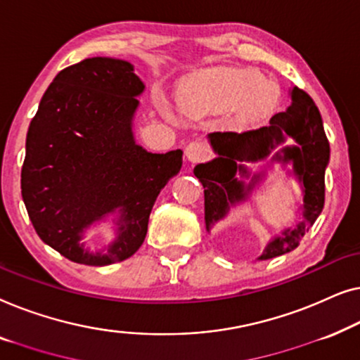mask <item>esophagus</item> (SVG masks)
Wrapping results in <instances>:
<instances>
[{"label":"esophagus","instance_id":"obj_1","mask_svg":"<svg viewBox=\"0 0 360 360\" xmlns=\"http://www.w3.org/2000/svg\"><path fill=\"white\" fill-rule=\"evenodd\" d=\"M210 155V150L207 143L204 141H191L189 145L186 146V158L191 161V163H200V161L207 160V156Z\"/></svg>","mask_w":360,"mask_h":360}]
</instances>
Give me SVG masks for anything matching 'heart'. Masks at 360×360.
I'll return each instance as SVG.
<instances>
[{"label": "heart", "instance_id": "obj_1", "mask_svg": "<svg viewBox=\"0 0 360 360\" xmlns=\"http://www.w3.org/2000/svg\"><path fill=\"white\" fill-rule=\"evenodd\" d=\"M279 98V88L272 81L264 79L261 73L255 70H231L210 77L195 93L182 94L181 105L191 112L200 101L219 105L240 104L241 115L257 120L274 110Z\"/></svg>", "mask_w": 360, "mask_h": 360}]
</instances>
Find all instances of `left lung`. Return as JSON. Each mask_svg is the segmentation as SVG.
Wrapping results in <instances>:
<instances>
[{"label":"left lung","mask_w":360,"mask_h":360,"mask_svg":"<svg viewBox=\"0 0 360 360\" xmlns=\"http://www.w3.org/2000/svg\"><path fill=\"white\" fill-rule=\"evenodd\" d=\"M287 138H292L296 145L283 146ZM207 139L217 156L194 168V174L204 186L207 231L217 221L224 220L231 207L250 199L252 191L266 178V171L251 174L245 163L266 160L281 146L271 161L282 166L292 165L290 174L300 184L303 194L302 221L271 238L257 259H271L295 250L325 205V171L330 163V143L313 99L295 86L290 89V105L276 114L266 127L241 134L214 131ZM236 172L240 173L243 180L236 178ZM245 177L248 183L244 182Z\"/></svg>","instance_id":"8db88e82"}]
</instances>
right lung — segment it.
<instances>
[{
    "label": "right lung",
    "mask_w": 360,
    "mask_h": 360,
    "mask_svg": "<svg viewBox=\"0 0 360 360\" xmlns=\"http://www.w3.org/2000/svg\"><path fill=\"white\" fill-rule=\"evenodd\" d=\"M145 84L134 65L94 57L65 68L29 125L21 192L45 245L86 266L124 261L139 250L155 200L179 173L182 151L151 153L135 141ZM113 217L115 241L91 253L82 238Z\"/></svg>",
    "instance_id": "1"
}]
</instances>
